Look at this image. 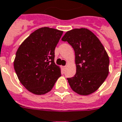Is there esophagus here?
<instances>
[{"label":"esophagus","instance_id":"esophagus-1","mask_svg":"<svg viewBox=\"0 0 122 122\" xmlns=\"http://www.w3.org/2000/svg\"><path fill=\"white\" fill-rule=\"evenodd\" d=\"M62 67L63 69H65L66 68V66H62Z\"/></svg>","mask_w":122,"mask_h":122}]
</instances>
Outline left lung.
Instances as JSON below:
<instances>
[{"label":"left lung","instance_id":"obj_1","mask_svg":"<svg viewBox=\"0 0 122 122\" xmlns=\"http://www.w3.org/2000/svg\"><path fill=\"white\" fill-rule=\"evenodd\" d=\"M73 47L76 72L67 78L71 89L80 95H89L99 88L109 74V58L97 36L86 28L66 32L62 38Z\"/></svg>","mask_w":122,"mask_h":122}]
</instances>
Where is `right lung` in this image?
Segmentation results:
<instances>
[{
    "label": "right lung",
    "instance_id": "right-lung-1",
    "mask_svg": "<svg viewBox=\"0 0 122 122\" xmlns=\"http://www.w3.org/2000/svg\"><path fill=\"white\" fill-rule=\"evenodd\" d=\"M63 31L47 27L32 33L16 51L14 69L23 86L35 95H44L52 89L61 76L55 64V49Z\"/></svg>",
    "mask_w": 122,
    "mask_h": 122
}]
</instances>
